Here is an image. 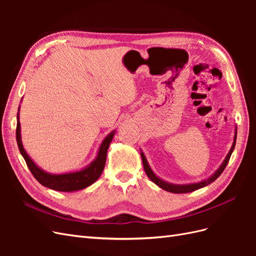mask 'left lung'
I'll use <instances>...</instances> for the list:
<instances>
[{"label": "left lung", "instance_id": "obj_1", "mask_svg": "<svg viewBox=\"0 0 256 256\" xmlns=\"http://www.w3.org/2000/svg\"><path fill=\"white\" fill-rule=\"evenodd\" d=\"M236 136H237V131H236V134H235V138H234L233 146H232V148H230V152L228 154L226 160L223 161V164L218 168V171H216V173L212 177H209L208 180H203V182H196V184H173L166 182H164L162 180H160L158 176H156V175L154 174V172L152 171V168H150L148 164H147L144 154L141 152V157H142L143 166H144V170H145V173L147 174V176L150 177V180L152 182H154L157 186H159L161 189H164V190L168 191V192H172V193H188V192L196 191V190H198L200 188H203V187H205V186H207L209 184H212V182H214L216 178H218L222 174V172L224 171V168H226L228 161H230V154H232V152H233V150L235 148Z\"/></svg>", "mask_w": 256, "mask_h": 256}]
</instances>
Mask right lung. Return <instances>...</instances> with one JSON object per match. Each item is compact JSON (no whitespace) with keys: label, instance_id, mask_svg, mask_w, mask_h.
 <instances>
[{"label":"right lung","instance_id":"obj_1","mask_svg":"<svg viewBox=\"0 0 256 256\" xmlns=\"http://www.w3.org/2000/svg\"><path fill=\"white\" fill-rule=\"evenodd\" d=\"M17 129H16V138L17 144L19 147V150L24 158L26 166L30 168V173L36 178V180L42 184V186L52 190L56 191H63V192H70L81 190L88 187L92 182H95L99 176L102 175L106 160V152L109 148L110 143L112 142V138L115 131L111 132L108 136L104 142L100 145V148L98 152L97 158L92 162V164L81 171L74 172V173H66V174H60V175H53L46 173L40 168H38L33 160L30 159L28 154L26 152L23 145L21 142V134H20V122H19V113L17 114Z\"/></svg>","mask_w":256,"mask_h":256}]
</instances>
